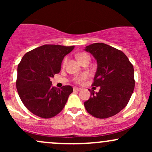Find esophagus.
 <instances>
[{
  "label": "esophagus",
  "instance_id": "obj_1",
  "mask_svg": "<svg viewBox=\"0 0 152 152\" xmlns=\"http://www.w3.org/2000/svg\"><path fill=\"white\" fill-rule=\"evenodd\" d=\"M81 88H78V87H74V91H81Z\"/></svg>",
  "mask_w": 152,
  "mask_h": 152
}]
</instances>
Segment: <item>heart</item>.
<instances>
[{"label":"heart","instance_id":"heart-1","mask_svg":"<svg viewBox=\"0 0 152 152\" xmlns=\"http://www.w3.org/2000/svg\"><path fill=\"white\" fill-rule=\"evenodd\" d=\"M88 56L87 55L86 53H78L77 56H76V57H77L78 60L79 61V62L83 60V58H86V57H88ZM87 77L86 74H83L81 75H80V76H77V77L75 78V81H76L77 83H80V82H81L82 81H83L84 79H86Z\"/></svg>","mask_w":152,"mask_h":152}]
</instances>
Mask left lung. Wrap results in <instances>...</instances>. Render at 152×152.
Instances as JSON below:
<instances>
[{
    "instance_id": "obj_1",
    "label": "left lung",
    "mask_w": 152,
    "mask_h": 152,
    "mask_svg": "<svg viewBox=\"0 0 152 152\" xmlns=\"http://www.w3.org/2000/svg\"><path fill=\"white\" fill-rule=\"evenodd\" d=\"M96 59L97 69L93 86H100L99 92L91 91L83 103L86 111L96 118H106L118 114L128 104L133 94V65L121 50L103 43L85 47Z\"/></svg>"
}]
</instances>
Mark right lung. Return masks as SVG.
Instances as JSON below:
<instances>
[{
  "label": "right lung",
  "mask_w": 152,
  "mask_h": 152,
  "mask_svg": "<svg viewBox=\"0 0 152 152\" xmlns=\"http://www.w3.org/2000/svg\"><path fill=\"white\" fill-rule=\"evenodd\" d=\"M74 46L43 45L26 53L18 66L16 88L20 100L31 113L44 118L57 115L73 92L71 86L57 88L50 78L60 72L64 58Z\"/></svg>",
  "instance_id": "1"
}]
</instances>
